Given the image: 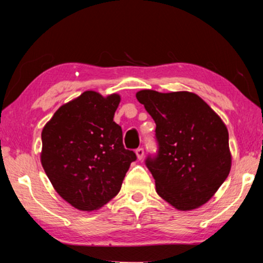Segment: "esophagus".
Here are the masks:
<instances>
[{
  "label": "esophagus",
  "instance_id": "34e87169",
  "mask_svg": "<svg viewBox=\"0 0 263 263\" xmlns=\"http://www.w3.org/2000/svg\"><path fill=\"white\" fill-rule=\"evenodd\" d=\"M136 155H137V158L139 160H142L144 158V148L143 147H138L136 150Z\"/></svg>",
  "mask_w": 263,
  "mask_h": 263
}]
</instances>
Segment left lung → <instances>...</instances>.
Segmentation results:
<instances>
[{
  "label": "left lung",
  "instance_id": "1",
  "mask_svg": "<svg viewBox=\"0 0 263 263\" xmlns=\"http://www.w3.org/2000/svg\"><path fill=\"white\" fill-rule=\"evenodd\" d=\"M136 97L156 123L158 151L145 164L157 194L178 210L203 205L232 167L224 123L195 93L143 89Z\"/></svg>",
  "mask_w": 263,
  "mask_h": 263
}]
</instances>
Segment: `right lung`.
<instances>
[{
    "instance_id": "right-lung-1",
    "label": "right lung",
    "mask_w": 263,
    "mask_h": 263,
    "mask_svg": "<svg viewBox=\"0 0 263 263\" xmlns=\"http://www.w3.org/2000/svg\"><path fill=\"white\" fill-rule=\"evenodd\" d=\"M118 94L86 91L54 113L41 133V164L57 193L77 209L92 211L119 193L137 156L113 121Z\"/></svg>"
}]
</instances>
